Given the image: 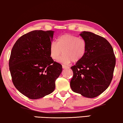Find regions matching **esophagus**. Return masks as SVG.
Returning <instances> with one entry per match:
<instances>
[{
  "instance_id": "esophagus-1",
  "label": "esophagus",
  "mask_w": 123,
  "mask_h": 123,
  "mask_svg": "<svg viewBox=\"0 0 123 123\" xmlns=\"http://www.w3.org/2000/svg\"><path fill=\"white\" fill-rule=\"evenodd\" d=\"M62 68H63V69H67V68H69V67L67 66H66V65H62Z\"/></svg>"
}]
</instances>
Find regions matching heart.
<instances>
[{"label": "heart", "mask_w": 123, "mask_h": 123, "mask_svg": "<svg viewBox=\"0 0 123 123\" xmlns=\"http://www.w3.org/2000/svg\"><path fill=\"white\" fill-rule=\"evenodd\" d=\"M63 51V54L59 61L68 64L77 62L84 57L86 52V41L72 34H63L50 44V55L53 60H57Z\"/></svg>", "instance_id": "1"}]
</instances>
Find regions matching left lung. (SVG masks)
Returning a JSON list of instances; mask_svg holds the SVG:
<instances>
[{"label":"left lung","instance_id":"obj_1","mask_svg":"<svg viewBox=\"0 0 123 123\" xmlns=\"http://www.w3.org/2000/svg\"><path fill=\"white\" fill-rule=\"evenodd\" d=\"M86 43V52L82 59L71 67L73 77L70 86L74 92L94 98L110 85L116 59L113 47L104 38L84 31L79 34Z\"/></svg>","mask_w":123,"mask_h":123}]
</instances>
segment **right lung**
I'll list each match as a JSON object with an SVG mask.
<instances>
[{"mask_svg":"<svg viewBox=\"0 0 123 123\" xmlns=\"http://www.w3.org/2000/svg\"><path fill=\"white\" fill-rule=\"evenodd\" d=\"M54 31H33L16 41L9 62L15 88L31 99H38L55 90V81L62 71L61 64L50 55Z\"/></svg>","mask_w":123,"mask_h":123,"instance_id":"obj_1","label":"right lung"}]
</instances>
